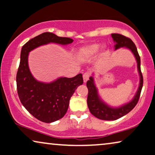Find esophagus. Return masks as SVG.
Here are the masks:
<instances>
[{
    "label": "esophagus",
    "mask_w": 155,
    "mask_h": 155,
    "mask_svg": "<svg viewBox=\"0 0 155 155\" xmlns=\"http://www.w3.org/2000/svg\"><path fill=\"white\" fill-rule=\"evenodd\" d=\"M89 77H90L89 72H85V73L83 74V79H84V83H86V82L88 81V79H89Z\"/></svg>",
    "instance_id": "1"
}]
</instances>
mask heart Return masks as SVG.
<instances>
[{"mask_svg": "<svg viewBox=\"0 0 155 155\" xmlns=\"http://www.w3.org/2000/svg\"><path fill=\"white\" fill-rule=\"evenodd\" d=\"M101 45L98 43H93L82 47L76 52V57L79 61H86L96 56L100 49Z\"/></svg>", "mask_w": 155, "mask_h": 155, "instance_id": "1", "label": "heart"}]
</instances>
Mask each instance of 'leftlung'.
<instances>
[{"instance_id": "8db88e82", "label": "left lung", "mask_w": 155, "mask_h": 155, "mask_svg": "<svg viewBox=\"0 0 155 155\" xmlns=\"http://www.w3.org/2000/svg\"><path fill=\"white\" fill-rule=\"evenodd\" d=\"M115 45V50L120 47H126L129 49L135 56L137 63V70L140 74V85L137 93L134 96L133 100L127 104L120 106L118 108H113L103 101L98 96V90L94 84V79L93 76H91L89 80L86 82L88 93L87 98V104L91 113L97 118L104 120H115L124 116L135 108L139 101L140 93H141L142 86H143V77L140 69V57L138 54L137 47L135 43L130 39L120 34L111 35Z\"/></svg>"}]
</instances>
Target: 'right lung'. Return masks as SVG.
<instances>
[{
  "instance_id": "add662e5",
  "label": "right lung",
  "mask_w": 155,
  "mask_h": 155,
  "mask_svg": "<svg viewBox=\"0 0 155 155\" xmlns=\"http://www.w3.org/2000/svg\"><path fill=\"white\" fill-rule=\"evenodd\" d=\"M73 41L51 32H44L31 39L22 47L16 76L18 94L26 110L42 122L52 123L64 117L69 108L70 98L84 80L82 74H79L72 78H58L51 83L38 81L29 69V52L49 43L67 45Z\"/></svg>"
}]
</instances>
